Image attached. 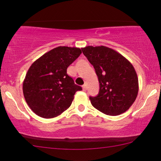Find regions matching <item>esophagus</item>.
Segmentation results:
<instances>
[{
    "mask_svg": "<svg viewBox=\"0 0 161 161\" xmlns=\"http://www.w3.org/2000/svg\"><path fill=\"white\" fill-rule=\"evenodd\" d=\"M82 89H83V91H85L87 90V86H86V85H82Z\"/></svg>",
    "mask_w": 161,
    "mask_h": 161,
    "instance_id": "34e87169",
    "label": "esophagus"
}]
</instances>
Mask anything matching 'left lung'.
<instances>
[{"instance_id": "1", "label": "left lung", "mask_w": 161, "mask_h": 161, "mask_svg": "<svg viewBox=\"0 0 161 161\" xmlns=\"http://www.w3.org/2000/svg\"><path fill=\"white\" fill-rule=\"evenodd\" d=\"M82 51L99 79L98 95L90 97L93 106L110 116L125 112L135 101L139 90L137 73L131 62L105 46H87Z\"/></svg>"}]
</instances>
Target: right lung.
<instances>
[{"instance_id": "right-lung-1", "label": "right lung", "mask_w": 161, "mask_h": 161, "mask_svg": "<svg viewBox=\"0 0 161 161\" xmlns=\"http://www.w3.org/2000/svg\"><path fill=\"white\" fill-rule=\"evenodd\" d=\"M82 53L80 48L57 47L32 64L23 82V93L30 109L41 117L53 118L72 103L76 85L67 68Z\"/></svg>"}]
</instances>
